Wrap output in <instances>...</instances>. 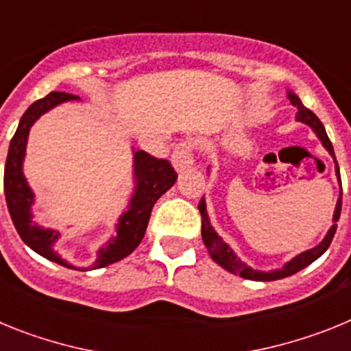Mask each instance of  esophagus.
Instances as JSON below:
<instances>
[{
    "label": "esophagus",
    "instance_id": "esophagus-1",
    "mask_svg": "<svg viewBox=\"0 0 351 351\" xmlns=\"http://www.w3.org/2000/svg\"><path fill=\"white\" fill-rule=\"evenodd\" d=\"M195 161V142L182 141L176 145L172 153V165L176 170H186Z\"/></svg>",
    "mask_w": 351,
    "mask_h": 351
}]
</instances>
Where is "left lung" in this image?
Masks as SVG:
<instances>
[{
	"instance_id": "obj_1",
	"label": "left lung",
	"mask_w": 351,
	"mask_h": 351,
	"mask_svg": "<svg viewBox=\"0 0 351 351\" xmlns=\"http://www.w3.org/2000/svg\"><path fill=\"white\" fill-rule=\"evenodd\" d=\"M288 100H290L291 105H295L297 107V119L300 121V123H306L308 126H311L313 132L318 135V138L322 141V144L325 145V149H327L328 153H330V156L334 158V161H336V154H334V149H332V144H330V141H328L327 137V132H325L324 125H322V121L318 119V117L315 116V114L309 110V108H306L302 105V101L299 100V96H295L293 93H288ZM336 172H337V178H339V167H337V161H336ZM339 182H341V178H339ZM341 200H343V193L339 195V200H337V206H336V213H334V225L332 228L328 230V234L325 235V239L322 241L320 244L316 247H313V250H308L304 251V253H300L299 256H295L293 260H290V262L285 265L281 271H272V272H258V271H253L251 267H247L246 263H243L241 260L235 256L234 251L230 250V247L226 246L225 243L221 241V237H219L216 232H214V228L210 226V221L209 218H207V210H206V202H204V198L200 200V204H198V210H200V216H202V239H204V244H206L207 251H209V255L213 256V260L216 263H219L221 267H225L226 271L232 272V274H237L241 276V278H246V280H253V281H274V280H281V278H287V276H291L295 274V272L302 271L304 267H308L309 263L315 262L318 256H322L327 251V247L330 246V243H332L334 239V234H336V221L339 219L341 216Z\"/></svg>"
}]
</instances>
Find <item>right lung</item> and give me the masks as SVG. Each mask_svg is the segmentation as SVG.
Here are the masks:
<instances>
[{
  "mask_svg": "<svg viewBox=\"0 0 351 351\" xmlns=\"http://www.w3.org/2000/svg\"><path fill=\"white\" fill-rule=\"evenodd\" d=\"M77 98L79 96L70 95V93L52 91L45 98L29 105V108L21 117L17 132L12 137L5 163V198L15 230L31 250L68 269L73 267L52 251V244L58 239V232L40 228L31 219L29 207L33 204V193L24 179L23 158L31 125L43 112L51 110L56 105L68 100H77ZM135 178H137V188L133 193L128 213L121 216L119 223H117L116 237L110 239L107 246L98 251V260L93 269L107 267L110 263L119 262L141 244L154 204L161 195L172 188L178 179V173L173 170L172 163L165 158H154L153 154L145 153V151H137L135 153Z\"/></svg>",
  "mask_w": 351,
  "mask_h": 351,
  "instance_id": "obj_1",
  "label": "right lung"
}]
</instances>
